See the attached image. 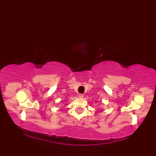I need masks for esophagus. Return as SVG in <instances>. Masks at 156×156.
I'll return each instance as SVG.
<instances>
[{"label":"esophagus","instance_id":"obj_1","mask_svg":"<svg viewBox=\"0 0 156 156\" xmlns=\"http://www.w3.org/2000/svg\"><path fill=\"white\" fill-rule=\"evenodd\" d=\"M79 97H80V98H84V94H79Z\"/></svg>","mask_w":156,"mask_h":156}]
</instances>
